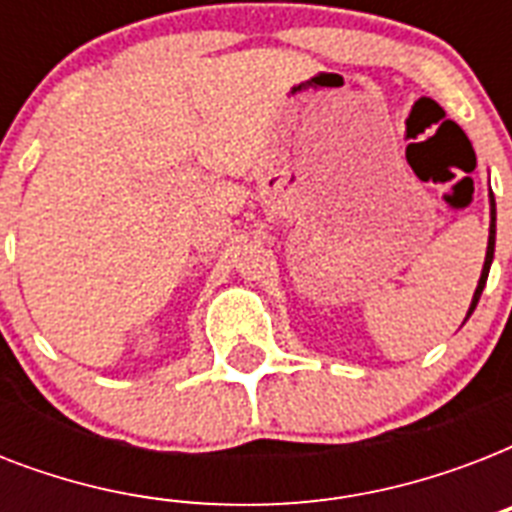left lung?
Masks as SVG:
<instances>
[{
  "label": "left lung",
  "mask_w": 512,
  "mask_h": 512,
  "mask_svg": "<svg viewBox=\"0 0 512 512\" xmlns=\"http://www.w3.org/2000/svg\"><path fill=\"white\" fill-rule=\"evenodd\" d=\"M494 220H497V212H494V196H492V228H489V247H486V260H484V271H481V279H478V287H476V295H473V303H470V311H476L478 300H481V292L486 287V279H489V265H492V257H494Z\"/></svg>",
  "instance_id": "left-lung-1"
}]
</instances>
